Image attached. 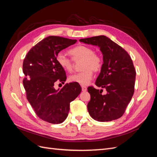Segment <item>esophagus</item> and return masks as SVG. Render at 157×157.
I'll return each instance as SVG.
<instances>
[{
    "mask_svg": "<svg viewBox=\"0 0 157 157\" xmlns=\"http://www.w3.org/2000/svg\"><path fill=\"white\" fill-rule=\"evenodd\" d=\"M81 87H82V90L83 92H86L87 90V88L86 86H82Z\"/></svg>",
    "mask_w": 157,
    "mask_h": 157,
    "instance_id": "1",
    "label": "esophagus"
}]
</instances>
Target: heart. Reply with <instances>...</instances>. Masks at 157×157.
Masks as SVG:
<instances>
[{
  "instance_id": "1",
  "label": "heart",
  "mask_w": 157,
  "mask_h": 157,
  "mask_svg": "<svg viewBox=\"0 0 157 157\" xmlns=\"http://www.w3.org/2000/svg\"><path fill=\"white\" fill-rule=\"evenodd\" d=\"M69 54L75 61L82 59L81 72L75 73L69 76L70 82H77L81 85H87L93 77V71L98 72L101 69L103 61L99 55L95 54L94 50L89 46L79 45L71 48ZM56 61L60 67L67 72H71L73 68V61L67 58L63 52L57 54Z\"/></svg>"
}]
</instances>
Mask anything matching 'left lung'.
I'll return each mask as SVG.
<instances>
[{
  "label": "left lung",
  "mask_w": 157,
  "mask_h": 157,
  "mask_svg": "<svg viewBox=\"0 0 157 157\" xmlns=\"http://www.w3.org/2000/svg\"><path fill=\"white\" fill-rule=\"evenodd\" d=\"M85 44L98 46L103 54V63L96 85L106 90L102 94L92 86L88 88L90 101L88 111L99 122L118 119L124 113L134 92L136 70L128 52L108 37L100 35L79 40Z\"/></svg>",
  "instance_id": "left-lung-1"
}]
</instances>
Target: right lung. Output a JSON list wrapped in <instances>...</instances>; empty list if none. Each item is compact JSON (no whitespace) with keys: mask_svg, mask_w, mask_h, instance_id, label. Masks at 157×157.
Instances as JSON below:
<instances>
[{"mask_svg":"<svg viewBox=\"0 0 157 157\" xmlns=\"http://www.w3.org/2000/svg\"><path fill=\"white\" fill-rule=\"evenodd\" d=\"M77 40L50 36L28 52L23 63V80L28 101L40 119L52 124H60L68 116L70 103L81 92L77 84L67 83L56 90L57 82H64L65 71L56 61L60 51L76 43Z\"/></svg>","mask_w":157,"mask_h":157,"instance_id":"1","label":"right lung"}]
</instances>
